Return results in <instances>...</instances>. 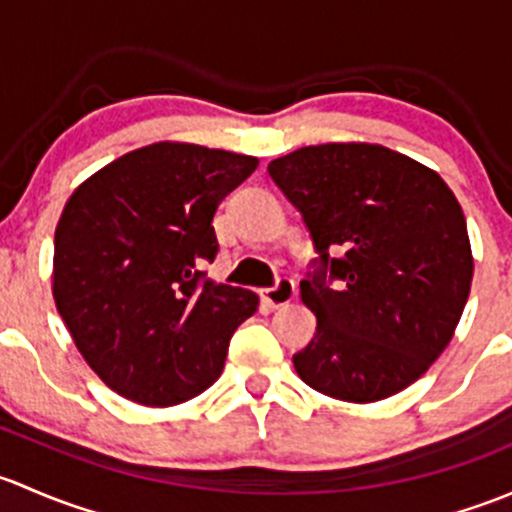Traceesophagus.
<instances>
[{
	"mask_svg": "<svg viewBox=\"0 0 512 512\" xmlns=\"http://www.w3.org/2000/svg\"><path fill=\"white\" fill-rule=\"evenodd\" d=\"M261 298L266 300L271 308H283L295 298V283L291 278H278V283L273 288H263Z\"/></svg>",
	"mask_w": 512,
	"mask_h": 512,
	"instance_id": "obj_1",
	"label": "esophagus"
}]
</instances>
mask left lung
Returning <instances> with one entry per match:
<instances>
[{
	"label": "left lung",
	"instance_id": "obj_1",
	"mask_svg": "<svg viewBox=\"0 0 512 512\" xmlns=\"http://www.w3.org/2000/svg\"><path fill=\"white\" fill-rule=\"evenodd\" d=\"M268 175L318 254L300 283L318 328L293 355L298 377L342 402L402 392L449 345L471 291L466 217L449 184L367 142L300 147Z\"/></svg>",
	"mask_w": 512,
	"mask_h": 512
}]
</instances>
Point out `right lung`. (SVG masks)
<instances>
[{"instance_id":"1","label":"right lung","mask_w":512,"mask_h":512,"mask_svg":"<svg viewBox=\"0 0 512 512\" xmlns=\"http://www.w3.org/2000/svg\"><path fill=\"white\" fill-rule=\"evenodd\" d=\"M256 157L187 142L128 152L81 184L54 239V300L91 370L120 397L172 407L212 387L256 293L207 278L212 219Z\"/></svg>"}]
</instances>
